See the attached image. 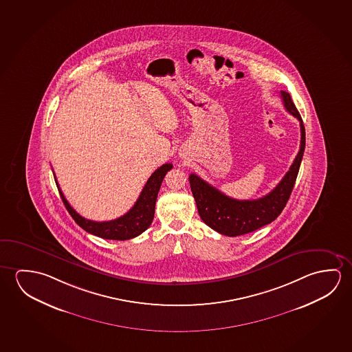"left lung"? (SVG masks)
Returning <instances> with one entry per match:
<instances>
[{"instance_id": "obj_1", "label": "left lung", "mask_w": 352, "mask_h": 352, "mask_svg": "<svg viewBox=\"0 0 352 352\" xmlns=\"http://www.w3.org/2000/svg\"><path fill=\"white\" fill-rule=\"evenodd\" d=\"M280 95L285 109L300 121L301 145L290 170L272 192L253 201H239L223 195L195 173L190 175V190L195 197L199 217L219 234L234 237L261 229L279 217L290 198L305 151L306 132L301 115L291 100L290 94L281 90Z\"/></svg>"}]
</instances>
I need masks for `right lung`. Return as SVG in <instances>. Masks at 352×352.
<instances>
[{
	"mask_svg": "<svg viewBox=\"0 0 352 352\" xmlns=\"http://www.w3.org/2000/svg\"><path fill=\"white\" fill-rule=\"evenodd\" d=\"M171 168H173V164H164L162 166L155 170L149 179L146 181L138 199L129 212L115 220L101 221V223L80 217L78 212L69 206V203L62 193L56 179L55 181H56L57 188H58L65 207L71 214L73 220L78 223L82 229L85 230L89 234L101 237V239L124 241L131 240L133 237L140 236L142 232H144L145 230L151 226V221L154 219L155 203H157V193L160 190L162 179Z\"/></svg>",
	"mask_w": 352,
	"mask_h": 352,
	"instance_id": "obj_1",
	"label": "right lung"
}]
</instances>
